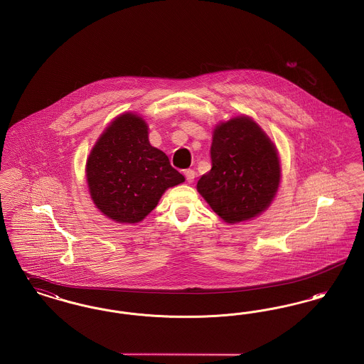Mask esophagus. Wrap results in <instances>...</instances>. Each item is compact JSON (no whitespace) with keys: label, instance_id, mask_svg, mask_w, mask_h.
Returning a JSON list of instances; mask_svg holds the SVG:
<instances>
[{"label":"esophagus","instance_id":"obj_1","mask_svg":"<svg viewBox=\"0 0 364 364\" xmlns=\"http://www.w3.org/2000/svg\"><path fill=\"white\" fill-rule=\"evenodd\" d=\"M184 176H186V178H187V181H188V183H192V181H193V178H195V171H192V169H187V171L184 172Z\"/></svg>","mask_w":364,"mask_h":364}]
</instances>
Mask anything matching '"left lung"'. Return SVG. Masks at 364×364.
<instances>
[{"label":"left lung","instance_id":"1","mask_svg":"<svg viewBox=\"0 0 364 364\" xmlns=\"http://www.w3.org/2000/svg\"><path fill=\"white\" fill-rule=\"evenodd\" d=\"M210 154L211 171L199 178L196 190L220 218L237 224L272 205L281 180L277 147L251 117L217 124Z\"/></svg>","mask_w":364,"mask_h":364}]
</instances>
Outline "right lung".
<instances>
[{"label":"right lung","instance_id":"add662e5","mask_svg":"<svg viewBox=\"0 0 364 364\" xmlns=\"http://www.w3.org/2000/svg\"><path fill=\"white\" fill-rule=\"evenodd\" d=\"M86 178L94 205L119 224L143 221L165 191L186 180L150 144L147 122L132 112L105 128L87 158Z\"/></svg>","mask_w":364,"mask_h":364}]
</instances>
